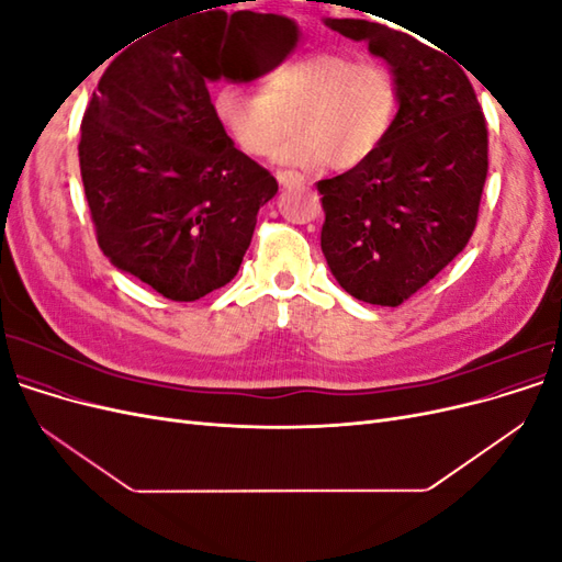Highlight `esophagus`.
I'll return each mask as SVG.
<instances>
[{"label":"esophagus","mask_w":562,"mask_h":562,"mask_svg":"<svg viewBox=\"0 0 562 562\" xmlns=\"http://www.w3.org/2000/svg\"><path fill=\"white\" fill-rule=\"evenodd\" d=\"M277 180H279L281 187H293V184H302L307 178H304L297 171H283V168H281V171H277Z\"/></svg>","instance_id":"1"}]
</instances>
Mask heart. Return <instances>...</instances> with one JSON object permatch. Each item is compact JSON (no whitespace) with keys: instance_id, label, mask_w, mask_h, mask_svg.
Masks as SVG:
<instances>
[{"instance_id":"obj_1","label":"heart","mask_w":562,"mask_h":562,"mask_svg":"<svg viewBox=\"0 0 562 562\" xmlns=\"http://www.w3.org/2000/svg\"><path fill=\"white\" fill-rule=\"evenodd\" d=\"M401 83L389 65L349 50L316 48L288 58L265 77V91L225 81L213 91V114L232 143L252 159L302 168H356L378 155L394 128Z\"/></svg>"}]
</instances>
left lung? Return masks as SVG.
<instances>
[{
	"label": "left lung",
	"mask_w": 562,
	"mask_h": 562,
	"mask_svg": "<svg viewBox=\"0 0 562 562\" xmlns=\"http://www.w3.org/2000/svg\"><path fill=\"white\" fill-rule=\"evenodd\" d=\"M326 23L391 65L401 108L375 157L316 182L321 248L351 297L398 307L464 250L479 223L485 114L448 50L361 19Z\"/></svg>",
	"instance_id": "8db88e82"
}]
</instances>
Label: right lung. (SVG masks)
I'll return each instance as SVG.
<instances>
[{"label":"right lung","instance_id":"obj_1","mask_svg":"<svg viewBox=\"0 0 562 562\" xmlns=\"http://www.w3.org/2000/svg\"><path fill=\"white\" fill-rule=\"evenodd\" d=\"M244 25L241 11L229 19L213 7L145 32L108 65L81 119V182L100 250L173 302L236 277L258 211L279 190L213 114L215 54Z\"/></svg>","mask_w":562,"mask_h":562}]
</instances>
